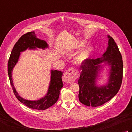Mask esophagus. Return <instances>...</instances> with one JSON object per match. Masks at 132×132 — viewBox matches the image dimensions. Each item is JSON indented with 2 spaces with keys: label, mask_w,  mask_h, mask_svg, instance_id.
Masks as SVG:
<instances>
[{
  "label": "esophagus",
  "mask_w": 132,
  "mask_h": 132,
  "mask_svg": "<svg viewBox=\"0 0 132 132\" xmlns=\"http://www.w3.org/2000/svg\"><path fill=\"white\" fill-rule=\"evenodd\" d=\"M77 76V74L75 72V70L73 68H69L68 70L64 74L63 76V80L66 83H72Z\"/></svg>",
  "instance_id": "obj_1"
}]
</instances>
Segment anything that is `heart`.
Wrapping results in <instances>:
<instances>
[{"instance_id": "1", "label": "heart", "mask_w": 132, "mask_h": 132, "mask_svg": "<svg viewBox=\"0 0 132 132\" xmlns=\"http://www.w3.org/2000/svg\"><path fill=\"white\" fill-rule=\"evenodd\" d=\"M85 44L84 42H76L75 44H74L71 46L70 49L71 50H78L80 48V47H82ZM92 51V48L90 47H87L86 48L84 49L79 52V53L77 55V56L75 57L74 59V63L76 64H82L83 62H84L86 60L89 58L91 53Z\"/></svg>"}]
</instances>
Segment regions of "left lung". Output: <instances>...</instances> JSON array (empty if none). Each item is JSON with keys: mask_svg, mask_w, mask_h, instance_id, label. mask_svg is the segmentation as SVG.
<instances>
[{"mask_svg": "<svg viewBox=\"0 0 132 132\" xmlns=\"http://www.w3.org/2000/svg\"><path fill=\"white\" fill-rule=\"evenodd\" d=\"M107 37L108 47L102 58L87 59L80 66L82 71L78 80L80 87L78 98L85 106L93 107L102 106L116 96L122 84V58L113 38L109 35ZM104 61L110 67L109 81L106 86L97 87L96 78L101 68L99 64Z\"/></svg>", "mask_w": 132, "mask_h": 132, "instance_id": "left-lung-1", "label": "left lung"}]
</instances>
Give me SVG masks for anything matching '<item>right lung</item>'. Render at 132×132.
I'll return each mask as SVG.
<instances>
[{"mask_svg":"<svg viewBox=\"0 0 132 132\" xmlns=\"http://www.w3.org/2000/svg\"><path fill=\"white\" fill-rule=\"evenodd\" d=\"M48 47L46 42L36 37L34 32H28L21 36L14 45L8 62V75L14 95L17 99L25 106L33 109L44 110L54 105L58 100L60 90L63 87L62 76L63 73L58 70H51V81L47 95L44 97L37 100H28L23 99L16 91L12 80V71L18 61L21 52L27 48L45 49Z\"/></svg>","mask_w":132,"mask_h":132,"instance_id":"obj_1","label":"right lung"}]
</instances>
